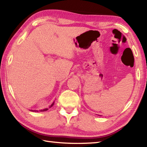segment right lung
<instances>
[{
    "label": "right lung",
    "instance_id": "obj_1",
    "mask_svg": "<svg viewBox=\"0 0 147 147\" xmlns=\"http://www.w3.org/2000/svg\"><path fill=\"white\" fill-rule=\"evenodd\" d=\"M54 101L53 102V104L52 105H51V106H50V107H49V108H51V107H53V106L54 105ZM47 110H48V108H45V109H44V110H40V111H47ZM32 111H37V110H34H34H32Z\"/></svg>",
    "mask_w": 147,
    "mask_h": 147
}]
</instances>
